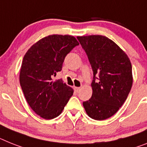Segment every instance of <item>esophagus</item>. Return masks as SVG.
<instances>
[{
	"instance_id": "obj_1",
	"label": "esophagus",
	"mask_w": 147,
	"mask_h": 147,
	"mask_svg": "<svg viewBox=\"0 0 147 147\" xmlns=\"http://www.w3.org/2000/svg\"><path fill=\"white\" fill-rule=\"evenodd\" d=\"M80 90H81V88L80 87H74V90L76 91V92H79Z\"/></svg>"
}]
</instances>
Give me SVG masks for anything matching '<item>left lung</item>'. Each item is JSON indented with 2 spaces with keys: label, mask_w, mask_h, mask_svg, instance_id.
Segmentation results:
<instances>
[{
  "label": "left lung",
  "mask_w": 147,
  "mask_h": 147,
  "mask_svg": "<svg viewBox=\"0 0 147 147\" xmlns=\"http://www.w3.org/2000/svg\"><path fill=\"white\" fill-rule=\"evenodd\" d=\"M77 39L93 71L92 96L83 102L84 108L90 118L104 120L115 114L128 97L133 83L131 63L126 54L106 36Z\"/></svg>",
  "instance_id": "left-lung-1"
}]
</instances>
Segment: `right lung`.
Segmentation results:
<instances>
[{"mask_svg": "<svg viewBox=\"0 0 147 147\" xmlns=\"http://www.w3.org/2000/svg\"><path fill=\"white\" fill-rule=\"evenodd\" d=\"M79 45L69 35H49L32 45L22 63L19 81L30 107L45 119L57 117L73 95L62 80L52 81L61 71L67 54Z\"/></svg>", "mask_w": 147, "mask_h": 147, "instance_id": "add662e5", "label": "right lung"}]
</instances>
